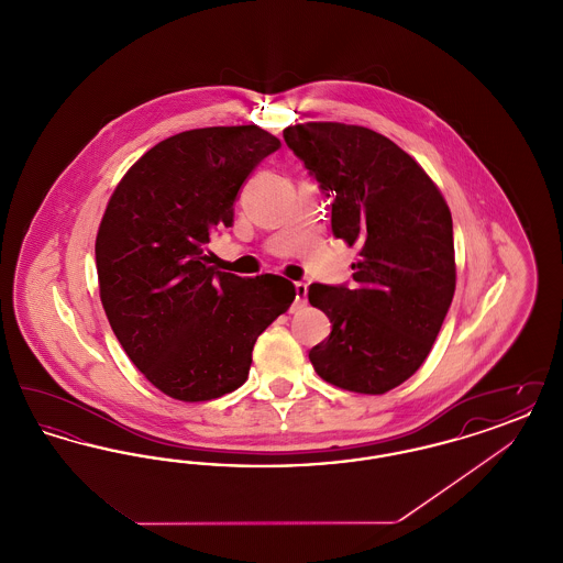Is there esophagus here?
<instances>
[{
  "instance_id": "34e87169",
  "label": "esophagus",
  "mask_w": 563,
  "mask_h": 563,
  "mask_svg": "<svg viewBox=\"0 0 563 563\" xmlns=\"http://www.w3.org/2000/svg\"><path fill=\"white\" fill-rule=\"evenodd\" d=\"M306 294H308V285L306 283H295V303L297 306L306 303Z\"/></svg>"
}]
</instances>
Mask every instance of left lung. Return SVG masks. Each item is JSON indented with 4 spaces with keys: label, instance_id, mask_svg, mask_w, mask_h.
<instances>
[{
    "label": "left lung",
    "instance_id": "8db88e82",
    "mask_svg": "<svg viewBox=\"0 0 563 563\" xmlns=\"http://www.w3.org/2000/svg\"><path fill=\"white\" fill-rule=\"evenodd\" d=\"M283 136L333 198V236L358 249L356 285L308 289L310 303L331 321L329 338L308 356L324 382L384 395L420 369L450 310V207L424 168L384 134L308 122Z\"/></svg>",
    "mask_w": 563,
    "mask_h": 563
}]
</instances>
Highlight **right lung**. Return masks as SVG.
<instances>
[{
  "mask_svg": "<svg viewBox=\"0 0 563 563\" xmlns=\"http://www.w3.org/2000/svg\"><path fill=\"white\" fill-rule=\"evenodd\" d=\"M278 147L255 124L186 131L143 154L109 198L95 244L101 301L134 367L173 399L236 390L257 338L294 303L287 278L219 272L207 251Z\"/></svg>",
  "mask_w": 563,
  "mask_h": 563,
  "instance_id": "1",
  "label": "right lung"
}]
</instances>
